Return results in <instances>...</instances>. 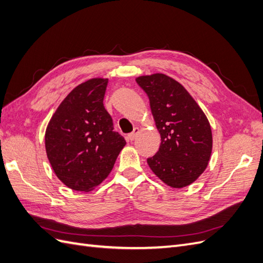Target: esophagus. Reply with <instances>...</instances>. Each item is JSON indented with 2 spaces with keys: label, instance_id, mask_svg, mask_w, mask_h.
Returning <instances> with one entry per match:
<instances>
[{
  "label": "esophagus",
  "instance_id": "esophagus-1",
  "mask_svg": "<svg viewBox=\"0 0 263 263\" xmlns=\"http://www.w3.org/2000/svg\"><path fill=\"white\" fill-rule=\"evenodd\" d=\"M139 128H138V127H135V128H134V130H133V133H130L129 135H128V136H127V137H128V139L130 140V141H133L135 138H136L137 137V135L139 134Z\"/></svg>",
  "mask_w": 263,
  "mask_h": 263
}]
</instances>
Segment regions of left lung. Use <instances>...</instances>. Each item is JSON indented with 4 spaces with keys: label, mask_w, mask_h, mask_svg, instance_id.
Wrapping results in <instances>:
<instances>
[{
    "label": "left lung",
    "mask_w": 263,
    "mask_h": 263,
    "mask_svg": "<svg viewBox=\"0 0 263 263\" xmlns=\"http://www.w3.org/2000/svg\"><path fill=\"white\" fill-rule=\"evenodd\" d=\"M136 82L150 102L161 144L147 159L156 176L173 189L185 187L208 168L213 149L208 117L185 87L163 73L140 76Z\"/></svg>",
    "instance_id": "1"
}]
</instances>
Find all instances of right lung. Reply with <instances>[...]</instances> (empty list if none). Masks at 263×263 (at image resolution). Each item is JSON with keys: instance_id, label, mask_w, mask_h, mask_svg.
<instances>
[{"instance_id": "obj_1", "label": "right lung", "mask_w": 263, "mask_h": 263, "mask_svg": "<svg viewBox=\"0 0 263 263\" xmlns=\"http://www.w3.org/2000/svg\"><path fill=\"white\" fill-rule=\"evenodd\" d=\"M108 79L77 85L47 125V158L57 178L74 191L89 192L104 181L125 147L103 104Z\"/></svg>"}]
</instances>
